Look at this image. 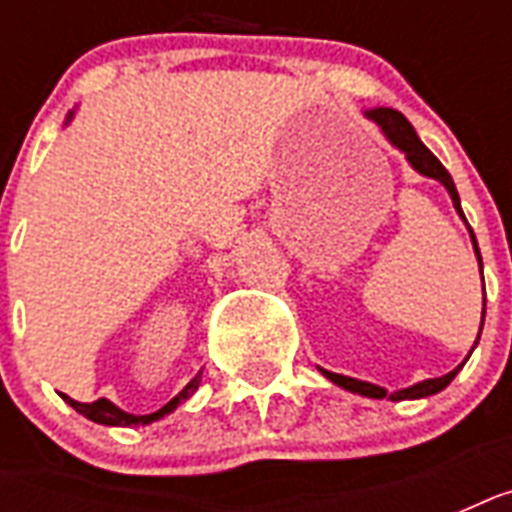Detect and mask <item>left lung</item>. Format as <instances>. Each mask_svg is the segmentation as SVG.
Instances as JSON below:
<instances>
[{"mask_svg": "<svg viewBox=\"0 0 512 512\" xmlns=\"http://www.w3.org/2000/svg\"><path fill=\"white\" fill-rule=\"evenodd\" d=\"M366 116H369V119H372V122L380 127L382 135H385V138H388L390 143L398 148V151H404L406 162L412 164L414 170L425 177H433V180H438V183L444 185L446 191H449V196H452L454 209H457L462 220H465V215H462V207H460V193H457V188H454L452 175L446 172V167L438 162L436 156L430 154V148L425 146L420 138H417V132H414V127L409 124V119H406L401 111H396V108H372V111H366ZM465 225H468V220H465ZM468 231H470V239H473V249H476L478 265H481V281H484V263H481V252H478L476 236H473V228H470V225H468ZM484 319H486V287H484V311H481V329H484ZM478 337H481V332H478ZM476 345H478V340H476ZM476 345H473V348H476ZM470 353H473V350H470ZM465 361H468V358H465ZM465 361H462L457 369H452L449 374H444V377L422 380V382H417V385H412V388L396 390V393H388V390L380 388V385H372V382L353 380V377H345V374L327 372V369H321V366H319V372L324 374L327 380L335 382V385L350 390V393H358V396H366V398L388 396L390 401H404V398H428V396H436V393H441V390H444L446 385L454 380V377H457V372H460L462 366H465Z\"/></svg>", "mask_w": 512, "mask_h": 512, "instance_id": "obj_1", "label": "left lung"}]
</instances>
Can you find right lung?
Instances as JSON below:
<instances>
[{
  "label": "right lung",
  "instance_id": "obj_1",
  "mask_svg": "<svg viewBox=\"0 0 512 512\" xmlns=\"http://www.w3.org/2000/svg\"><path fill=\"white\" fill-rule=\"evenodd\" d=\"M74 119V111H68V119L66 124ZM199 382H201V372L193 377L188 385H185L180 393H177L175 398H172L170 404H164L159 412L154 414H130V412H124V409H119L116 404H111L108 398H98V401H92V404H82V401H74V398H68L66 393H60L63 396V401H66L68 406H74L76 412L84 414L87 420L92 422H98V425H114V428H130V425H148V422H156V420H162L164 414H170L175 412L177 404L180 401H185V398H191L193 393H196V388H199Z\"/></svg>",
  "mask_w": 512,
  "mask_h": 512
}]
</instances>
